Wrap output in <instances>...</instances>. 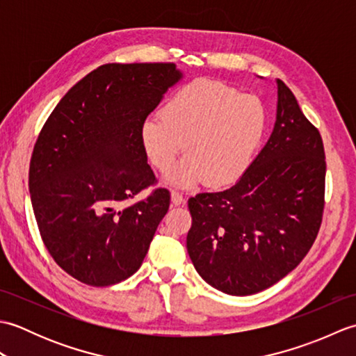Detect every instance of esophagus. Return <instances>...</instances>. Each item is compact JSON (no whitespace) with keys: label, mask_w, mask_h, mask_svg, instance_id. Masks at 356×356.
Masks as SVG:
<instances>
[{"label":"esophagus","mask_w":356,"mask_h":356,"mask_svg":"<svg viewBox=\"0 0 356 356\" xmlns=\"http://www.w3.org/2000/svg\"><path fill=\"white\" fill-rule=\"evenodd\" d=\"M171 202L174 205H182L184 203V195L179 191H171Z\"/></svg>","instance_id":"1"}]
</instances>
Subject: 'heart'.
I'll return each instance as SVG.
<instances>
[{"mask_svg":"<svg viewBox=\"0 0 356 356\" xmlns=\"http://www.w3.org/2000/svg\"><path fill=\"white\" fill-rule=\"evenodd\" d=\"M268 115L254 95L216 81L179 88L162 108L140 124V143L149 163L168 171L182 148L188 156L168 180L190 186L232 184L251 163L266 130Z\"/></svg>","mask_w":356,"mask_h":356,"instance_id":"heart-1","label":"heart"}]
</instances>
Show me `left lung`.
Returning <instances> with one entry per match:
<instances>
[{"label":"left lung","mask_w":356,"mask_h":356,"mask_svg":"<svg viewBox=\"0 0 356 356\" xmlns=\"http://www.w3.org/2000/svg\"><path fill=\"white\" fill-rule=\"evenodd\" d=\"M277 119L236 184L188 200L186 249L199 275L229 295L268 289L298 266L320 231L326 161L320 131L277 79Z\"/></svg>","instance_id":"obj_1"}]
</instances>
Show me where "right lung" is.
I'll list each match as a JSON object with an SVG mask.
<instances>
[{
	"instance_id": "1",
	"label": "right lung",
	"mask_w": 356,
	"mask_h": 356,
	"mask_svg": "<svg viewBox=\"0 0 356 356\" xmlns=\"http://www.w3.org/2000/svg\"><path fill=\"white\" fill-rule=\"evenodd\" d=\"M172 63L105 64L74 84L38 136L29 190L45 248L90 286L133 275L145 259L170 191L157 188L140 124L182 79Z\"/></svg>"
}]
</instances>
